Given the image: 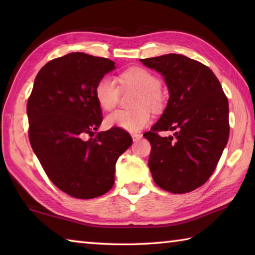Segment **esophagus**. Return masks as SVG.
Here are the masks:
<instances>
[{
  "instance_id": "34e87169",
  "label": "esophagus",
  "mask_w": 255,
  "mask_h": 255,
  "mask_svg": "<svg viewBox=\"0 0 255 255\" xmlns=\"http://www.w3.org/2000/svg\"><path fill=\"white\" fill-rule=\"evenodd\" d=\"M131 137H132V140L133 141H138L141 137H143V135H140V133H132Z\"/></svg>"
}]
</instances>
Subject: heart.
I'll return each mask as SVG.
<instances>
[{
    "label": "heart",
    "mask_w": 255,
    "mask_h": 255,
    "mask_svg": "<svg viewBox=\"0 0 255 255\" xmlns=\"http://www.w3.org/2000/svg\"><path fill=\"white\" fill-rule=\"evenodd\" d=\"M120 82L127 88L136 89L140 92L136 102V108L139 109L135 111H115L108 116L106 124L109 127H118L127 131H138L147 126L150 122V114L147 107L152 110H158L162 107L163 97L159 92L161 81L156 75L145 68L132 67L123 73ZM94 96L102 110L110 111L118 102L119 88L114 79L105 76L97 83Z\"/></svg>",
    "instance_id": "heart-1"
}]
</instances>
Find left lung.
<instances>
[{
	"label": "left lung",
	"mask_w": 255,
	"mask_h": 255,
	"mask_svg": "<svg viewBox=\"0 0 255 255\" xmlns=\"http://www.w3.org/2000/svg\"><path fill=\"white\" fill-rule=\"evenodd\" d=\"M164 77L169 101L150 131L148 166L159 188L185 193L210 178L230 136L228 101L213 71L183 55L139 59ZM174 131L169 137L159 131Z\"/></svg>",
	"instance_id": "8db88e82"
}]
</instances>
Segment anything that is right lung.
Masks as SVG:
<instances>
[{
	"mask_svg": "<svg viewBox=\"0 0 255 255\" xmlns=\"http://www.w3.org/2000/svg\"><path fill=\"white\" fill-rule=\"evenodd\" d=\"M115 64L83 53L50 60L34 79L27 103L30 144L42 169L59 190L79 199L114 187L117 159L132 144L118 127L83 139L102 123L94 90Z\"/></svg>",
	"mask_w": 255,
	"mask_h": 255,
	"instance_id": "1",
	"label": "right lung"
}]
</instances>
